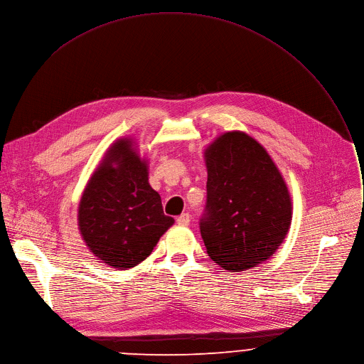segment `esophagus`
I'll list each match as a JSON object with an SVG mask.
<instances>
[{"label":"esophagus","mask_w":364,"mask_h":364,"mask_svg":"<svg viewBox=\"0 0 364 364\" xmlns=\"http://www.w3.org/2000/svg\"><path fill=\"white\" fill-rule=\"evenodd\" d=\"M177 223L178 225H183V226H187L190 223V215L188 213H183L177 218Z\"/></svg>","instance_id":"34e87169"}]
</instances>
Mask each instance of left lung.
Returning <instances> with one entry per match:
<instances>
[{"label": "left lung", "mask_w": 364, "mask_h": 364, "mask_svg": "<svg viewBox=\"0 0 364 364\" xmlns=\"http://www.w3.org/2000/svg\"><path fill=\"white\" fill-rule=\"evenodd\" d=\"M206 213L200 234L209 257L229 272L269 259L291 223V199L277 165L245 132L219 135L205 149Z\"/></svg>", "instance_id": "1"}]
</instances>
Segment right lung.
I'll list each match as a JSON object with an SVG mask.
<instances>
[{"mask_svg": "<svg viewBox=\"0 0 364 364\" xmlns=\"http://www.w3.org/2000/svg\"><path fill=\"white\" fill-rule=\"evenodd\" d=\"M148 159L132 138L114 141L91 174L78 205L88 250L112 269L138 266L174 225L148 181Z\"/></svg>", "mask_w": 364, "mask_h": 364, "instance_id": "add662e5", "label": "right lung"}]
</instances>
